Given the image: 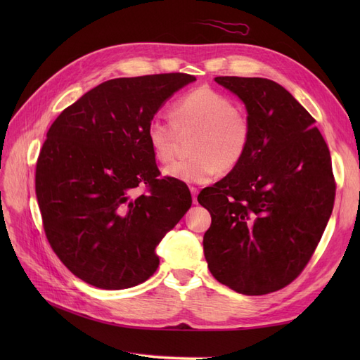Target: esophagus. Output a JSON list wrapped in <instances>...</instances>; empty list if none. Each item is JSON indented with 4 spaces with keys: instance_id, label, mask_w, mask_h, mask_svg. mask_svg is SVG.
<instances>
[{
    "instance_id": "34e87169",
    "label": "esophagus",
    "mask_w": 360,
    "mask_h": 360,
    "mask_svg": "<svg viewBox=\"0 0 360 360\" xmlns=\"http://www.w3.org/2000/svg\"><path fill=\"white\" fill-rule=\"evenodd\" d=\"M191 193H192V201H193V204H197L198 202V200H197V195H198V189L197 188H191Z\"/></svg>"
}]
</instances>
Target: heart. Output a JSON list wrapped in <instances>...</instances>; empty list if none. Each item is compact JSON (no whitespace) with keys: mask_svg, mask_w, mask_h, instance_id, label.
I'll use <instances>...</instances> for the list:
<instances>
[{"mask_svg":"<svg viewBox=\"0 0 360 360\" xmlns=\"http://www.w3.org/2000/svg\"><path fill=\"white\" fill-rule=\"evenodd\" d=\"M191 132L197 134L191 144L193 156L172 162L163 172L183 183L204 184L219 168L228 171L242 162L250 141V122L230 97L202 86L180 97L174 105V118L160 114L151 118L147 138L155 156L169 162L180 134Z\"/></svg>","mask_w":360,"mask_h":360,"instance_id":"obj_1","label":"heart"}]
</instances>
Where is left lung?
<instances>
[{
	"label": "left lung",
	"instance_id": "1",
	"mask_svg": "<svg viewBox=\"0 0 360 360\" xmlns=\"http://www.w3.org/2000/svg\"><path fill=\"white\" fill-rule=\"evenodd\" d=\"M250 122L245 158L198 195L210 212L204 255L221 284L246 296L287 287L307 267L332 214L330 151L315 120L275 81L217 76Z\"/></svg>",
	"mask_w": 360,
	"mask_h": 360
}]
</instances>
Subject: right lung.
Segmentation results:
<instances>
[{
	"instance_id": "1",
	"label": "right lung",
	"mask_w": 360,
	"mask_h": 360,
	"mask_svg": "<svg viewBox=\"0 0 360 360\" xmlns=\"http://www.w3.org/2000/svg\"><path fill=\"white\" fill-rule=\"evenodd\" d=\"M193 81L188 73L110 79L51 124L36 165L43 230L61 263L86 284L123 290L147 281L159 266L156 246L189 210L188 186L158 179L147 127L162 103Z\"/></svg>"
}]
</instances>
